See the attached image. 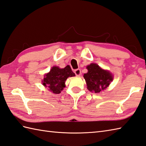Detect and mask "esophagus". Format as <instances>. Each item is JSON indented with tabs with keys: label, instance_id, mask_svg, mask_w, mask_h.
Masks as SVG:
<instances>
[{
	"label": "esophagus",
	"instance_id": "1",
	"mask_svg": "<svg viewBox=\"0 0 146 146\" xmlns=\"http://www.w3.org/2000/svg\"><path fill=\"white\" fill-rule=\"evenodd\" d=\"M74 73L76 76H80L81 74V70L80 69H76L74 70Z\"/></svg>",
	"mask_w": 146,
	"mask_h": 146
}]
</instances>
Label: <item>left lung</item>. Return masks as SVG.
Instances as JSON below:
<instances>
[{"mask_svg":"<svg viewBox=\"0 0 146 146\" xmlns=\"http://www.w3.org/2000/svg\"><path fill=\"white\" fill-rule=\"evenodd\" d=\"M88 73L83 77L86 82L87 88L91 92L100 93L110 85L113 76L109 71L101 68L96 63H91L86 66Z\"/></svg>","mask_w":146,"mask_h":146,"instance_id":"1","label":"left lung"}]
</instances>
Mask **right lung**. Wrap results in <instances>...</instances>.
I'll return each mask as SVG.
<instances>
[{
	"mask_svg": "<svg viewBox=\"0 0 146 146\" xmlns=\"http://www.w3.org/2000/svg\"><path fill=\"white\" fill-rule=\"evenodd\" d=\"M74 76L75 74L72 72L69 65L64 68L53 66L50 72L45 74L42 84L51 92L59 94L65 87V81L68 78Z\"/></svg>",
	"mask_w": 146,
	"mask_h": 146,
	"instance_id": "right-lung-1",
	"label": "right lung"
}]
</instances>
